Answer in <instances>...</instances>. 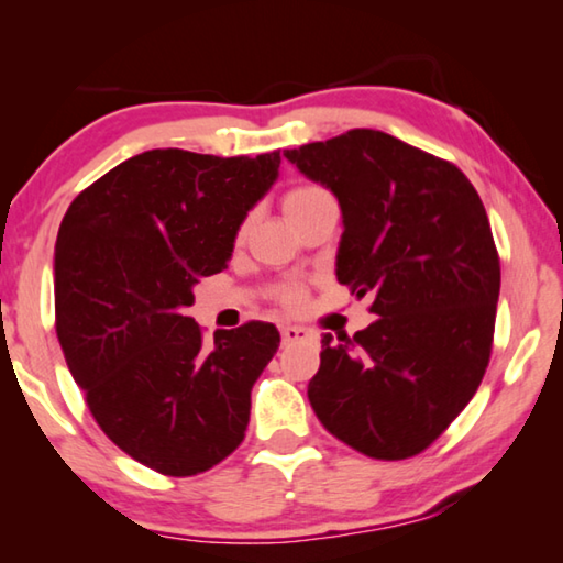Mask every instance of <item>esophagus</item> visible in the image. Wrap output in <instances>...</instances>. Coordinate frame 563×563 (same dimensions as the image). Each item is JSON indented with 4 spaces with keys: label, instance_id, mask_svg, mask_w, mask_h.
I'll use <instances>...</instances> for the list:
<instances>
[{
    "label": "esophagus",
    "instance_id": "1",
    "mask_svg": "<svg viewBox=\"0 0 563 563\" xmlns=\"http://www.w3.org/2000/svg\"><path fill=\"white\" fill-rule=\"evenodd\" d=\"M280 338H283V345H292V342L308 340L310 332L305 328H298V325H285V328H280Z\"/></svg>",
    "mask_w": 563,
    "mask_h": 563
}]
</instances>
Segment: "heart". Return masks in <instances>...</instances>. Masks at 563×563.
Masks as SVG:
<instances>
[{
	"mask_svg": "<svg viewBox=\"0 0 563 563\" xmlns=\"http://www.w3.org/2000/svg\"><path fill=\"white\" fill-rule=\"evenodd\" d=\"M328 194L322 188H318V186H300V188H292L288 196L283 198V211H285V216H295V213H300V211H305V208L308 206H312V203H318L320 198H325ZM290 302H298V295H290Z\"/></svg>",
	"mask_w": 563,
	"mask_h": 563,
	"instance_id": "obj_1",
	"label": "heart"
}]
</instances>
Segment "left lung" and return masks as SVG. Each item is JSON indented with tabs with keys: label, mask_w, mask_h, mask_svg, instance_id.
<instances>
[{
	"label": "left lung",
	"mask_w": 563,
	"mask_h": 563,
	"mask_svg": "<svg viewBox=\"0 0 563 563\" xmlns=\"http://www.w3.org/2000/svg\"><path fill=\"white\" fill-rule=\"evenodd\" d=\"M283 156L338 198V283L377 320L322 340L308 399L325 430L375 460H407L462 412L489 365L499 255L460 168L389 133L352 129Z\"/></svg>",
	"instance_id": "1"
}]
</instances>
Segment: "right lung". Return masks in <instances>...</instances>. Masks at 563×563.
<instances>
[{"label":"right lung","mask_w":563,"mask_h":563,"mask_svg":"<svg viewBox=\"0 0 563 563\" xmlns=\"http://www.w3.org/2000/svg\"><path fill=\"white\" fill-rule=\"evenodd\" d=\"M280 151L154 148L74 198L54 247L56 335L93 419L133 460L194 476L243 442L251 389L280 345L271 322L216 330L186 316L231 261L245 216L278 180Z\"/></svg>","instance_id":"right-lung-1"}]
</instances>
